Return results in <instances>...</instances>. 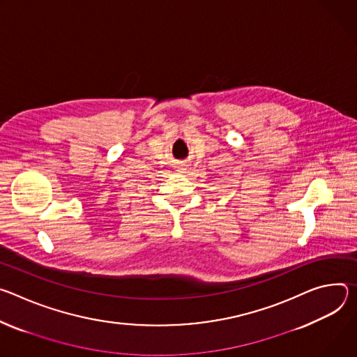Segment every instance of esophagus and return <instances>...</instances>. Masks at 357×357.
Instances as JSON below:
<instances>
[{
	"label": "esophagus",
	"instance_id": "34e87169",
	"mask_svg": "<svg viewBox=\"0 0 357 357\" xmlns=\"http://www.w3.org/2000/svg\"><path fill=\"white\" fill-rule=\"evenodd\" d=\"M176 169H177V172H178V173H185V172H187V169H188V165H187V163H184V162H181V163H178V166H177Z\"/></svg>",
	"mask_w": 357,
	"mask_h": 357
}]
</instances>
